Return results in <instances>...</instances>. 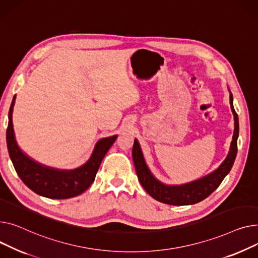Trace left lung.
<instances>
[{
  "mask_svg": "<svg viewBox=\"0 0 258 258\" xmlns=\"http://www.w3.org/2000/svg\"><path fill=\"white\" fill-rule=\"evenodd\" d=\"M230 106L234 115V132L228 156L226 157L223 163L215 172L199 180H196L194 182L182 185H165L159 182L148 169L139 142L136 140L134 141L132 157L136 174H138V178L142 186L152 198L161 203L170 205H191L206 199L211 192L219 187L223 179L230 172L237 152L238 117L233 108V97L231 93Z\"/></svg>",
  "mask_w": 258,
  "mask_h": 258,
  "instance_id": "left-lung-1",
  "label": "left lung"
}]
</instances>
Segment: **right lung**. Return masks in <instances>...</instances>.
Wrapping results in <instances>:
<instances>
[{"label": "right lung", "mask_w": 258, "mask_h": 258, "mask_svg": "<svg viewBox=\"0 0 258 258\" xmlns=\"http://www.w3.org/2000/svg\"><path fill=\"white\" fill-rule=\"evenodd\" d=\"M14 102L15 96L9 109L6 140L9 156L23 182L37 195L50 199H69L85 191L94 182L102 159L115 142L116 135L100 140L95 147L92 157L80 168L72 171L50 169L27 157L18 147L12 125Z\"/></svg>", "instance_id": "add662e5"}]
</instances>
